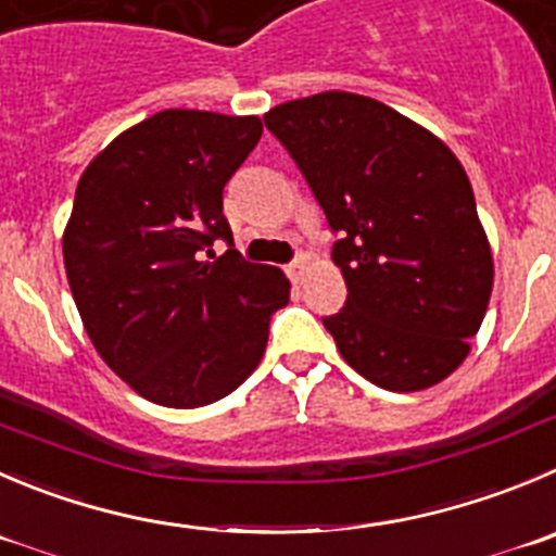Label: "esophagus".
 <instances>
[{
    "mask_svg": "<svg viewBox=\"0 0 556 556\" xmlns=\"http://www.w3.org/2000/svg\"><path fill=\"white\" fill-rule=\"evenodd\" d=\"M305 267H308V262H305V256H298V258H294V262L287 267L289 278H292V281H300V278H303V273H305Z\"/></svg>",
    "mask_w": 556,
    "mask_h": 556,
    "instance_id": "obj_1",
    "label": "esophagus"
}]
</instances>
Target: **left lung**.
I'll list each match as a JSON object with an SVG mask.
<instances>
[{
    "instance_id": "1",
    "label": "left lung",
    "mask_w": 556,
    "mask_h": 556,
    "mask_svg": "<svg viewBox=\"0 0 556 556\" xmlns=\"http://www.w3.org/2000/svg\"><path fill=\"white\" fill-rule=\"evenodd\" d=\"M338 235L346 303L325 327L354 371L412 393L469 354L494 262L458 157L366 94L321 92L264 114Z\"/></svg>"
}]
</instances>
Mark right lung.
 I'll return each mask as SVG.
<instances>
[{"label": "right lung", "mask_w": 556, "mask_h": 556, "mask_svg": "<svg viewBox=\"0 0 556 556\" xmlns=\"http://www.w3.org/2000/svg\"><path fill=\"white\" fill-rule=\"evenodd\" d=\"M258 139V116L166 109L78 179L67 283L105 366L152 404L195 409L240 388L289 303L287 275L245 262L224 215L226 182ZM215 239L230 251L202 263Z\"/></svg>", "instance_id": "add662e5"}]
</instances>
